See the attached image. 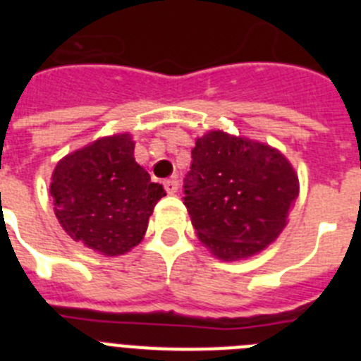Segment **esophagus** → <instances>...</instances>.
Here are the masks:
<instances>
[{"label":"esophagus","mask_w":361,"mask_h":361,"mask_svg":"<svg viewBox=\"0 0 361 361\" xmlns=\"http://www.w3.org/2000/svg\"><path fill=\"white\" fill-rule=\"evenodd\" d=\"M177 188H178V183H177V178H175V177H171V178H168V180H164V190L168 191L170 195H173L175 191H177Z\"/></svg>","instance_id":"1"}]
</instances>
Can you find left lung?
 <instances>
[{"label":"left lung","mask_w":361,"mask_h":361,"mask_svg":"<svg viewBox=\"0 0 361 361\" xmlns=\"http://www.w3.org/2000/svg\"><path fill=\"white\" fill-rule=\"evenodd\" d=\"M184 206L197 237L224 262L264 251L288 224L298 175L266 142L212 130L191 149Z\"/></svg>","instance_id":"1"}]
</instances>
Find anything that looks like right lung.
<instances>
[{
    "instance_id": "right-lung-1",
    "label": "right lung",
    "mask_w": 361,
    "mask_h": 361,
    "mask_svg": "<svg viewBox=\"0 0 361 361\" xmlns=\"http://www.w3.org/2000/svg\"><path fill=\"white\" fill-rule=\"evenodd\" d=\"M130 133L101 137L57 162L54 213L66 235L104 257L128 253L145 238L164 188L133 157Z\"/></svg>"
}]
</instances>
